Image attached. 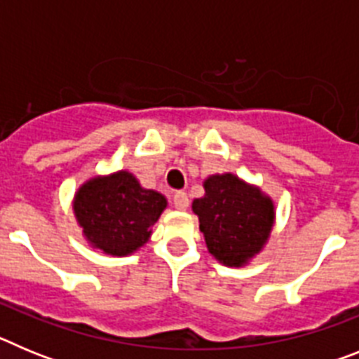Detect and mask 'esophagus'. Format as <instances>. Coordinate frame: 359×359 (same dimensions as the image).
<instances>
[{
  "mask_svg": "<svg viewBox=\"0 0 359 359\" xmlns=\"http://www.w3.org/2000/svg\"><path fill=\"white\" fill-rule=\"evenodd\" d=\"M172 203H174V207L177 208V210H187L190 205L189 201V196L185 194V192H176V194L172 196Z\"/></svg>",
  "mask_w": 359,
  "mask_h": 359,
  "instance_id": "1",
  "label": "esophagus"
}]
</instances>
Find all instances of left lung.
<instances>
[{
  "mask_svg": "<svg viewBox=\"0 0 359 359\" xmlns=\"http://www.w3.org/2000/svg\"><path fill=\"white\" fill-rule=\"evenodd\" d=\"M205 196L192 210L212 255L224 266L248 264L264 248L275 221L271 198L233 174H214L203 183Z\"/></svg>",
  "mask_w": 359,
  "mask_h": 359,
  "instance_id": "left-lung-1",
  "label": "left lung"
}]
</instances>
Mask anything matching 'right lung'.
I'll list each match as a JSON object with an SVG mask.
<instances>
[{
    "mask_svg": "<svg viewBox=\"0 0 359 359\" xmlns=\"http://www.w3.org/2000/svg\"><path fill=\"white\" fill-rule=\"evenodd\" d=\"M165 207V196L144 189L128 170L91 177L73 199V212L88 243L116 257L147 243Z\"/></svg>",
    "mask_w": 359,
    "mask_h": 359,
    "instance_id": "right-lung-1",
    "label": "right lung"
}]
</instances>
